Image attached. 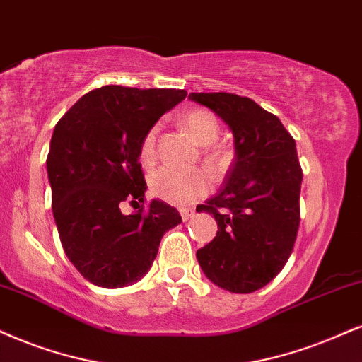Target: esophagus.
<instances>
[{
  "instance_id": "34e87169",
  "label": "esophagus",
  "mask_w": 362,
  "mask_h": 362,
  "mask_svg": "<svg viewBox=\"0 0 362 362\" xmlns=\"http://www.w3.org/2000/svg\"><path fill=\"white\" fill-rule=\"evenodd\" d=\"M181 218H182V221H188L189 220V218L191 216H193L194 215V213L193 211H191V209H181Z\"/></svg>"
}]
</instances>
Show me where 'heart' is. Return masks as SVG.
<instances>
[{"instance_id":"obj_1","label":"heart","mask_w":362,"mask_h":362,"mask_svg":"<svg viewBox=\"0 0 362 362\" xmlns=\"http://www.w3.org/2000/svg\"><path fill=\"white\" fill-rule=\"evenodd\" d=\"M181 127L189 134L193 139L203 146V163L209 171L218 173L228 164L230 149L226 146H211L220 136V122L216 115L208 109L186 110L181 115ZM158 132L159 127L153 126L144 134L139 146V159L144 166H151L158 159ZM209 145V148L206 146ZM151 193L163 202L176 204V206H188L209 193L208 176L199 169L194 171H180V169L163 168L158 169L149 180Z\"/></svg>"}]
</instances>
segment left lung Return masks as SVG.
Here are the masks:
<instances>
[{
  "mask_svg": "<svg viewBox=\"0 0 362 362\" xmlns=\"http://www.w3.org/2000/svg\"><path fill=\"white\" fill-rule=\"evenodd\" d=\"M189 99L228 124L236 153L223 188L196 208L218 223L216 236L196 258L218 287L255 292L280 274L297 238L302 168L296 141L276 115L248 97L191 92Z\"/></svg>",
  "mask_w": 362,
  "mask_h": 362,
  "instance_id": "1",
  "label": "left lung"
}]
</instances>
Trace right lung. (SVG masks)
Masks as SVG:
<instances>
[{
    "mask_svg": "<svg viewBox=\"0 0 362 362\" xmlns=\"http://www.w3.org/2000/svg\"><path fill=\"white\" fill-rule=\"evenodd\" d=\"M186 97L181 88L105 86L66 110L53 131L47 158L52 211L69 260L104 288L144 276L160 238L180 225L176 208L144 204L139 163L144 134ZM127 202L136 209L124 216Z\"/></svg>",
    "mask_w": 362,
    "mask_h": 362,
    "instance_id": "1",
    "label": "right lung"
}]
</instances>
